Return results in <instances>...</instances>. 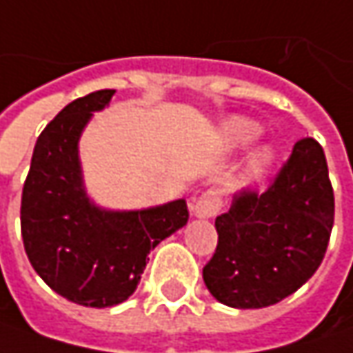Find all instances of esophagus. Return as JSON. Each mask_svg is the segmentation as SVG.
Masks as SVG:
<instances>
[{"instance_id":"esophagus-1","label":"esophagus","mask_w":353,"mask_h":353,"mask_svg":"<svg viewBox=\"0 0 353 353\" xmlns=\"http://www.w3.org/2000/svg\"><path fill=\"white\" fill-rule=\"evenodd\" d=\"M192 210H194L196 218L201 219L218 216L219 210H221V194H219L218 190H208V192H203V194L194 201Z\"/></svg>"}]
</instances>
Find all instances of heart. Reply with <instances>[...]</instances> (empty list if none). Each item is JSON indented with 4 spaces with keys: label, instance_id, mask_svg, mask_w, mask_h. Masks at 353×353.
<instances>
[{
    "label": "heart",
    "instance_id": "heart-1",
    "mask_svg": "<svg viewBox=\"0 0 353 353\" xmlns=\"http://www.w3.org/2000/svg\"><path fill=\"white\" fill-rule=\"evenodd\" d=\"M261 134V125L258 121H252L248 117H230L223 128H221V139H223V145L228 150H238L243 145H250L254 139H258ZM276 159V154L270 145H261L258 148L250 159H248V165H245V176L250 181H258L261 177L265 176L272 168Z\"/></svg>",
    "mask_w": 353,
    "mask_h": 353
}]
</instances>
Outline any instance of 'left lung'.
<instances>
[{
    "instance_id": "left-lung-1",
    "label": "left lung",
    "mask_w": 353,
    "mask_h": 353,
    "mask_svg": "<svg viewBox=\"0 0 353 353\" xmlns=\"http://www.w3.org/2000/svg\"><path fill=\"white\" fill-rule=\"evenodd\" d=\"M334 225L321 145L300 139L265 192L243 190L216 218L218 248L203 268L210 294L238 310L274 305L320 268Z\"/></svg>"
}]
</instances>
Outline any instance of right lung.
<instances>
[{
  "mask_svg": "<svg viewBox=\"0 0 353 353\" xmlns=\"http://www.w3.org/2000/svg\"><path fill=\"white\" fill-rule=\"evenodd\" d=\"M115 90L65 105L35 141L21 194L23 248L37 276L65 300L110 307L135 292L148 254L188 223L185 199L132 212L95 205L85 194L79 137Z\"/></svg>",
  "mask_w": 353,
  "mask_h": 353,
  "instance_id": "right-lung-1",
  "label": "right lung"
}]
</instances>
